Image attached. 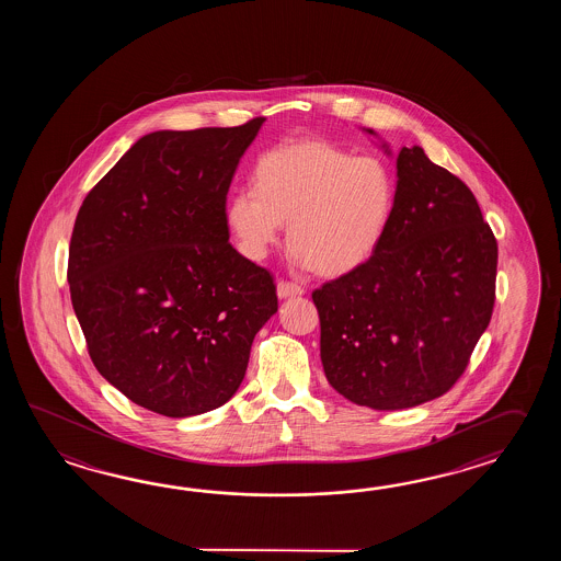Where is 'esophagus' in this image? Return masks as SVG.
<instances>
[{"label":"esophagus","instance_id":"34e87169","mask_svg":"<svg viewBox=\"0 0 561 561\" xmlns=\"http://www.w3.org/2000/svg\"><path fill=\"white\" fill-rule=\"evenodd\" d=\"M302 293H305V288L295 285V283H288V280H278L276 283V295H278V298L300 297Z\"/></svg>","mask_w":561,"mask_h":561}]
</instances>
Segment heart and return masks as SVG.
<instances>
[{"label": "heart", "mask_w": 561, "mask_h": 561, "mask_svg": "<svg viewBox=\"0 0 561 561\" xmlns=\"http://www.w3.org/2000/svg\"><path fill=\"white\" fill-rule=\"evenodd\" d=\"M254 191L234 192L227 225L240 252L263 261L280 239L295 261L341 276L379 249L394 208V179L375 156H353L324 140H293L264 152Z\"/></svg>", "instance_id": "b5f03b06"}]
</instances>
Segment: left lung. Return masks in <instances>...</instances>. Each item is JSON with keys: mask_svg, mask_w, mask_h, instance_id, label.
<instances>
[{"mask_svg": "<svg viewBox=\"0 0 561 561\" xmlns=\"http://www.w3.org/2000/svg\"><path fill=\"white\" fill-rule=\"evenodd\" d=\"M495 275L497 242L473 192L421 146L401 148L379 249L312 293L327 381L377 411L447 393L491 321Z\"/></svg>", "mask_w": 561, "mask_h": 561, "instance_id": "left-lung-1", "label": "left lung"}]
</instances>
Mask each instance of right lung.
<instances>
[{
  "label": "right lung",
  "instance_id": "add662e5",
  "mask_svg": "<svg viewBox=\"0 0 561 561\" xmlns=\"http://www.w3.org/2000/svg\"><path fill=\"white\" fill-rule=\"evenodd\" d=\"M263 122L146 134L76 218L68 283L92 363L158 415L225 405L278 309L271 273L228 244V188Z\"/></svg>",
  "mask_w": 561,
  "mask_h": 561
}]
</instances>
